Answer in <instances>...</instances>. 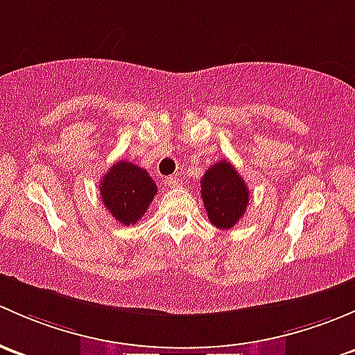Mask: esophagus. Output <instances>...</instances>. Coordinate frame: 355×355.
<instances>
[{"label": "esophagus", "instance_id": "34e87169", "mask_svg": "<svg viewBox=\"0 0 355 355\" xmlns=\"http://www.w3.org/2000/svg\"><path fill=\"white\" fill-rule=\"evenodd\" d=\"M164 182H166L169 188H178V186L181 184V179H179L178 176H169V178L164 179Z\"/></svg>", "mask_w": 355, "mask_h": 355}]
</instances>
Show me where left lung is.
<instances>
[{
	"label": "left lung",
	"mask_w": 355,
	"mask_h": 355,
	"mask_svg": "<svg viewBox=\"0 0 355 355\" xmlns=\"http://www.w3.org/2000/svg\"><path fill=\"white\" fill-rule=\"evenodd\" d=\"M202 198L211 225L231 229L244 217L250 191L236 167L227 160H218L202 178Z\"/></svg>",
	"instance_id": "left-lung-1"
}]
</instances>
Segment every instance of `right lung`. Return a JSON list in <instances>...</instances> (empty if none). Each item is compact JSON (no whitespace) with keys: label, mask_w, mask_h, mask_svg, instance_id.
Instances as JSON below:
<instances>
[{"label":"right lung","mask_w":355,"mask_h":355,"mask_svg":"<svg viewBox=\"0 0 355 355\" xmlns=\"http://www.w3.org/2000/svg\"><path fill=\"white\" fill-rule=\"evenodd\" d=\"M157 184L133 162L119 160L101 179V198L109 214L123 225H135L153 202Z\"/></svg>","instance_id":"obj_1"}]
</instances>
